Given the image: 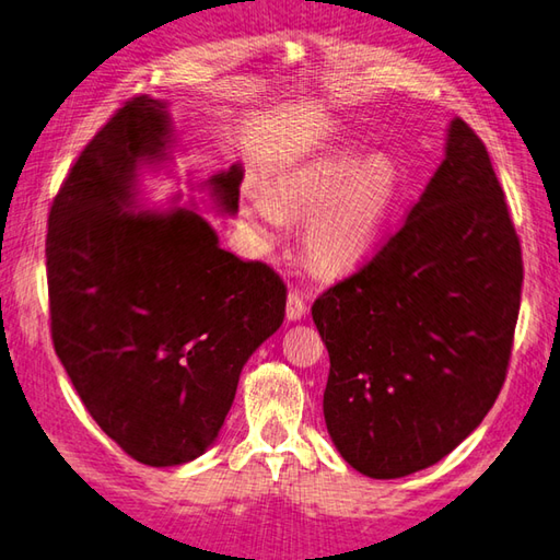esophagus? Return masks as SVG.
Instances as JSON below:
<instances>
[{
    "label": "esophagus",
    "mask_w": 560,
    "mask_h": 560,
    "mask_svg": "<svg viewBox=\"0 0 560 560\" xmlns=\"http://www.w3.org/2000/svg\"><path fill=\"white\" fill-rule=\"evenodd\" d=\"M305 311H308V308H305L303 293L289 291V299H287V317H289V320H301Z\"/></svg>",
    "instance_id": "1"
}]
</instances>
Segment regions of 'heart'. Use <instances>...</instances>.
<instances>
[{"mask_svg": "<svg viewBox=\"0 0 560 560\" xmlns=\"http://www.w3.org/2000/svg\"><path fill=\"white\" fill-rule=\"evenodd\" d=\"M400 174L388 158L361 160L349 148L327 150L273 177L267 194L249 191L243 221L259 243H273L283 221H303V255L323 277H339L364 265L374 252Z\"/></svg>", "mask_w": 560, "mask_h": 560, "instance_id": "heart-1", "label": "heart"}]
</instances>
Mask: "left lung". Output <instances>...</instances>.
Listing matches in <instances>:
<instances>
[{
  "mask_svg": "<svg viewBox=\"0 0 560 560\" xmlns=\"http://www.w3.org/2000/svg\"><path fill=\"white\" fill-rule=\"evenodd\" d=\"M522 247L488 150L466 120L396 235L313 303L330 354L323 412L359 474L434 466L483 422L508 376Z\"/></svg>",
  "mask_w": 560,
  "mask_h": 560,
  "instance_id": "obj_1",
  "label": "left lung"
}]
</instances>
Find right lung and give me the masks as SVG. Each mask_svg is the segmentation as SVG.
Masks as SVG:
<instances>
[{
  "instance_id": "right-lung-1",
  "label": "right lung",
  "mask_w": 560,
  "mask_h": 560,
  "mask_svg": "<svg viewBox=\"0 0 560 560\" xmlns=\"http://www.w3.org/2000/svg\"><path fill=\"white\" fill-rule=\"evenodd\" d=\"M164 102L128 98L86 142L48 215L50 335L94 422L145 466H179L221 432L240 371L279 330L287 287L221 249L191 208L130 211L142 162L167 158ZM243 170L211 179L237 211Z\"/></svg>"
}]
</instances>
